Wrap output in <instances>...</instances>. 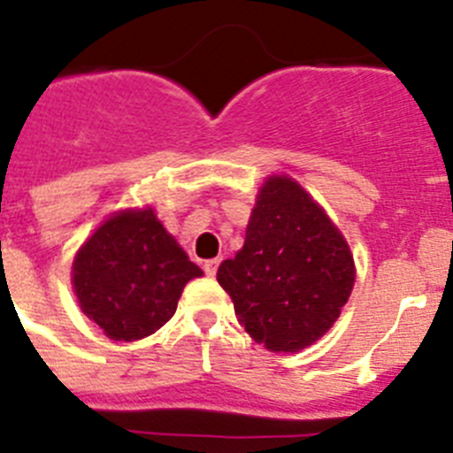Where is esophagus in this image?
Instances as JSON below:
<instances>
[{"mask_svg": "<svg viewBox=\"0 0 453 453\" xmlns=\"http://www.w3.org/2000/svg\"><path fill=\"white\" fill-rule=\"evenodd\" d=\"M218 267H219V258H211V261H203V272H206L208 276H215Z\"/></svg>", "mask_w": 453, "mask_h": 453, "instance_id": "obj_1", "label": "esophagus"}]
</instances>
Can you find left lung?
Listing matches in <instances>:
<instances>
[{"label":"left lung","instance_id":"1","mask_svg":"<svg viewBox=\"0 0 453 453\" xmlns=\"http://www.w3.org/2000/svg\"><path fill=\"white\" fill-rule=\"evenodd\" d=\"M218 281L251 338L297 351L338 319L354 288V258L311 195L274 177L261 188L245 247L219 265Z\"/></svg>","mask_w":453,"mask_h":453}]
</instances>
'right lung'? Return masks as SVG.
<instances>
[{
  "mask_svg": "<svg viewBox=\"0 0 453 453\" xmlns=\"http://www.w3.org/2000/svg\"><path fill=\"white\" fill-rule=\"evenodd\" d=\"M72 274L88 319L108 338L134 342L161 329L202 270L147 208L106 219L79 250Z\"/></svg>",
  "mask_w": 453,
  "mask_h": 453,
  "instance_id": "1",
  "label": "right lung"
}]
</instances>
